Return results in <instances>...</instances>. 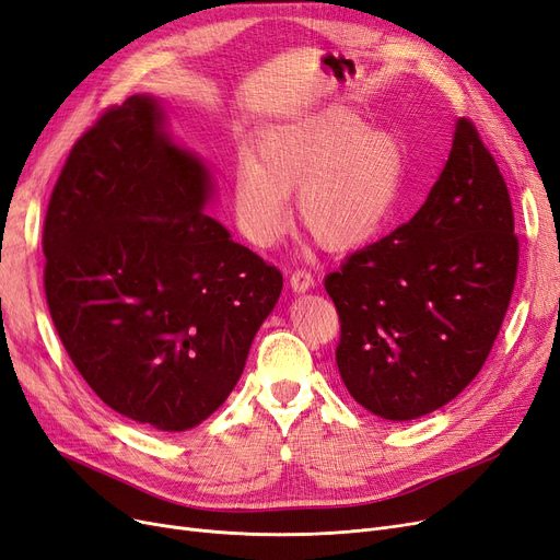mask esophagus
I'll return each mask as SVG.
<instances>
[{
  "label": "esophagus",
  "instance_id": "1",
  "mask_svg": "<svg viewBox=\"0 0 560 560\" xmlns=\"http://www.w3.org/2000/svg\"><path fill=\"white\" fill-rule=\"evenodd\" d=\"M289 284H292L294 292H307V289L315 287V278L307 268H296V271L289 276Z\"/></svg>",
  "mask_w": 560,
  "mask_h": 560
}]
</instances>
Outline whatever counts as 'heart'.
<instances>
[{
	"label": "heart",
	"mask_w": 560,
	"mask_h": 560,
	"mask_svg": "<svg viewBox=\"0 0 560 560\" xmlns=\"http://www.w3.org/2000/svg\"><path fill=\"white\" fill-rule=\"evenodd\" d=\"M405 180L402 143L331 106L264 131L234 173V203L245 238L273 245L296 191L301 226L326 249H352L392 215Z\"/></svg>",
	"instance_id": "heart-1"
}]
</instances>
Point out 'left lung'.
I'll return each mask as SVG.
<instances>
[{
  "label": "left lung",
  "instance_id": "obj_1",
  "mask_svg": "<svg viewBox=\"0 0 560 560\" xmlns=\"http://www.w3.org/2000/svg\"><path fill=\"white\" fill-rule=\"evenodd\" d=\"M510 191L470 118L417 215L324 278L338 319L347 392L377 417L408 421L477 377L516 282Z\"/></svg>",
  "mask_w": 560,
  "mask_h": 560
}]
</instances>
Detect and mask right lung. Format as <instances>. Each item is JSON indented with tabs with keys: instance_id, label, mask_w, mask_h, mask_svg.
Here are the masks:
<instances>
[{
	"instance_id": "right-lung-1",
	"label": "right lung",
	"mask_w": 560,
	"mask_h": 560,
	"mask_svg": "<svg viewBox=\"0 0 560 560\" xmlns=\"http://www.w3.org/2000/svg\"><path fill=\"white\" fill-rule=\"evenodd\" d=\"M206 166L150 96L108 106L73 143L44 220V289L75 371L158 431L213 415L243 373L282 273L203 213Z\"/></svg>"
}]
</instances>
